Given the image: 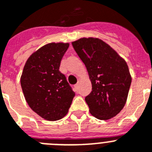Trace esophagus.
I'll use <instances>...</instances> for the list:
<instances>
[{"label": "esophagus", "instance_id": "34e87169", "mask_svg": "<svg viewBox=\"0 0 152 152\" xmlns=\"http://www.w3.org/2000/svg\"><path fill=\"white\" fill-rule=\"evenodd\" d=\"M79 84H80V83H79V81H77V83L75 85V88H76V89H78V87H79Z\"/></svg>", "mask_w": 152, "mask_h": 152}]
</instances>
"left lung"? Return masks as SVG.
<instances>
[{
  "label": "left lung",
  "instance_id": "left-lung-1",
  "mask_svg": "<svg viewBox=\"0 0 152 152\" xmlns=\"http://www.w3.org/2000/svg\"><path fill=\"white\" fill-rule=\"evenodd\" d=\"M75 52L84 63L92 84L85 97L91 115L107 120L116 116L126 104L132 82L127 63L105 42L81 38L72 42Z\"/></svg>",
  "mask_w": 152,
  "mask_h": 152
}]
</instances>
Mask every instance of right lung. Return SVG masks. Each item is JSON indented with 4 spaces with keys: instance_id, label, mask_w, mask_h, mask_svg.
Instances as JSON below:
<instances>
[{
    "instance_id": "add662e5",
    "label": "right lung",
    "mask_w": 152,
    "mask_h": 152,
    "mask_svg": "<svg viewBox=\"0 0 152 152\" xmlns=\"http://www.w3.org/2000/svg\"><path fill=\"white\" fill-rule=\"evenodd\" d=\"M69 43H49L29 56L20 84L28 105L49 121H56L68 112L75 94L59 71Z\"/></svg>"
}]
</instances>
